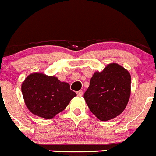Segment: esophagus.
Returning <instances> with one entry per match:
<instances>
[{"label": "esophagus", "mask_w": 156, "mask_h": 156, "mask_svg": "<svg viewBox=\"0 0 156 156\" xmlns=\"http://www.w3.org/2000/svg\"><path fill=\"white\" fill-rule=\"evenodd\" d=\"M76 94H77V95L78 96H82L83 95V91H82V90H80V91H78L77 92H76Z\"/></svg>", "instance_id": "esophagus-1"}]
</instances>
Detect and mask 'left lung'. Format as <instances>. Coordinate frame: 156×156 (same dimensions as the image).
Listing matches in <instances>:
<instances>
[{"label":"left lung","instance_id":"left-lung-1","mask_svg":"<svg viewBox=\"0 0 156 156\" xmlns=\"http://www.w3.org/2000/svg\"><path fill=\"white\" fill-rule=\"evenodd\" d=\"M131 94V75L116 63L109 64L101 72H95L90 80L84 99L91 112L101 121L120 115Z\"/></svg>","mask_w":156,"mask_h":156}]
</instances>
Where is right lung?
Masks as SVG:
<instances>
[{
    "instance_id": "1",
    "label": "right lung",
    "mask_w": 156,
    "mask_h": 156,
    "mask_svg": "<svg viewBox=\"0 0 156 156\" xmlns=\"http://www.w3.org/2000/svg\"><path fill=\"white\" fill-rule=\"evenodd\" d=\"M22 92L28 110L44 119H52L63 111L76 95L68 83L42 73L28 75L22 84Z\"/></svg>"
}]
</instances>
